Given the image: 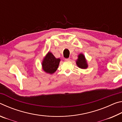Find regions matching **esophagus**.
I'll list each match as a JSON object with an SVG mask.
<instances>
[{"instance_id": "1", "label": "esophagus", "mask_w": 122, "mask_h": 122, "mask_svg": "<svg viewBox=\"0 0 122 122\" xmlns=\"http://www.w3.org/2000/svg\"><path fill=\"white\" fill-rule=\"evenodd\" d=\"M65 60L66 61H68L71 60V59H70L69 58H66V59H65Z\"/></svg>"}]
</instances>
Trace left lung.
Instances as JSON below:
<instances>
[{"instance_id":"left-lung-1","label":"left lung","mask_w":122,"mask_h":122,"mask_svg":"<svg viewBox=\"0 0 122 122\" xmlns=\"http://www.w3.org/2000/svg\"><path fill=\"white\" fill-rule=\"evenodd\" d=\"M76 64L80 68L86 69L88 67L86 60L84 55L82 54H80L78 56V59L76 61Z\"/></svg>"}]
</instances>
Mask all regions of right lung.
I'll return each instance as SVG.
<instances>
[{
    "instance_id": "1",
    "label": "right lung",
    "mask_w": 122,
    "mask_h": 122,
    "mask_svg": "<svg viewBox=\"0 0 122 122\" xmlns=\"http://www.w3.org/2000/svg\"><path fill=\"white\" fill-rule=\"evenodd\" d=\"M60 61V59L55 58L52 53L48 52L42 61V68L46 73L53 74L57 70Z\"/></svg>"
}]
</instances>
